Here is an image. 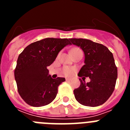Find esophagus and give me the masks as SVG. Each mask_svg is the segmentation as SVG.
<instances>
[{
    "instance_id": "34e87169",
    "label": "esophagus",
    "mask_w": 130,
    "mask_h": 130,
    "mask_svg": "<svg viewBox=\"0 0 130 130\" xmlns=\"http://www.w3.org/2000/svg\"><path fill=\"white\" fill-rule=\"evenodd\" d=\"M66 81H70L71 80H72V79H69V78H66Z\"/></svg>"
}]
</instances>
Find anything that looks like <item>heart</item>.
<instances>
[{
	"label": "heart",
	"instance_id": "b5f03b06",
	"mask_svg": "<svg viewBox=\"0 0 130 130\" xmlns=\"http://www.w3.org/2000/svg\"><path fill=\"white\" fill-rule=\"evenodd\" d=\"M81 49L79 47H73L70 50L71 55H73L74 54L77 53V52H81ZM75 72V68L70 66H64L62 68V73L66 76H70Z\"/></svg>",
	"mask_w": 130,
	"mask_h": 130
}]
</instances>
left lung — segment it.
I'll return each instance as SVG.
<instances>
[{"mask_svg":"<svg viewBox=\"0 0 130 130\" xmlns=\"http://www.w3.org/2000/svg\"><path fill=\"white\" fill-rule=\"evenodd\" d=\"M71 43L80 47L85 53V65L78 76L90 79L73 90L76 100L85 106L96 107L104 104L115 90L118 72L113 55L101 43L83 38L70 39Z\"/></svg>","mask_w":130,"mask_h":130,"instance_id":"left-lung-1","label":"left lung"}]
</instances>
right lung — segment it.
I'll list each match as a JSON object with an SVG mask.
<instances>
[{
    "mask_svg": "<svg viewBox=\"0 0 130 130\" xmlns=\"http://www.w3.org/2000/svg\"><path fill=\"white\" fill-rule=\"evenodd\" d=\"M70 44L68 39L48 38L30 43L19 54L14 75L18 92L26 104L42 107L55 100L65 78L52 79L47 68Z\"/></svg>",
    "mask_w": 130,
    "mask_h": 130,
    "instance_id": "1",
    "label": "right lung"
}]
</instances>
